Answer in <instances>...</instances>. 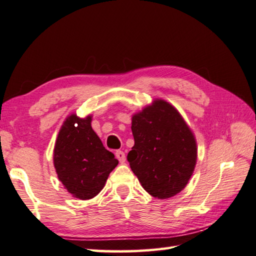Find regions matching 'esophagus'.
I'll return each mask as SVG.
<instances>
[{"label":"esophagus","mask_w":256,"mask_h":256,"mask_svg":"<svg viewBox=\"0 0 256 256\" xmlns=\"http://www.w3.org/2000/svg\"><path fill=\"white\" fill-rule=\"evenodd\" d=\"M115 156L118 158L120 164H124L125 159H126V156H125V153L123 151H120V150H118L115 152Z\"/></svg>","instance_id":"1"}]
</instances>
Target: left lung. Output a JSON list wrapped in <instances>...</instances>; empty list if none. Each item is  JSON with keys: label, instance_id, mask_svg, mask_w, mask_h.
Here are the masks:
<instances>
[{"label": "left lung", "instance_id": "1", "mask_svg": "<svg viewBox=\"0 0 256 256\" xmlns=\"http://www.w3.org/2000/svg\"><path fill=\"white\" fill-rule=\"evenodd\" d=\"M134 146L128 161L148 194L168 199L179 194L194 174L197 142L174 105L156 98L132 115Z\"/></svg>", "mask_w": 256, "mask_h": 256}]
</instances>
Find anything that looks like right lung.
<instances>
[{"label": "right lung", "mask_w": 256, "mask_h": 256, "mask_svg": "<svg viewBox=\"0 0 256 256\" xmlns=\"http://www.w3.org/2000/svg\"><path fill=\"white\" fill-rule=\"evenodd\" d=\"M92 115H68L54 148V166L58 179L72 197L80 200L97 196L118 164V160L106 150L92 128Z\"/></svg>", "instance_id": "1"}]
</instances>
